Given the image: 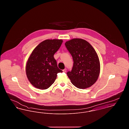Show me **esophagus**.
Here are the masks:
<instances>
[{"instance_id": "1", "label": "esophagus", "mask_w": 129, "mask_h": 129, "mask_svg": "<svg viewBox=\"0 0 129 129\" xmlns=\"http://www.w3.org/2000/svg\"><path fill=\"white\" fill-rule=\"evenodd\" d=\"M66 71H67V69H64V70H63V72L64 73H66Z\"/></svg>"}]
</instances>
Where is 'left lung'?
<instances>
[{
    "label": "left lung",
    "mask_w": 129,
    "mask_h": 129,
    "mask_svg": "<svg viewBox=\"0 0 129 129\" xmlns=\"http://www.w3.org/2000/svg\"><path fill=\"white\" fill-rule=\"evenodd\" d=\"M71 54L74 65L68 77L72 83L80 89L92 86L98 79L100 72V63L95 49L86 40L73 39L65 43Z\"/></svg>",
    "instance_id": "8db88e82"
}]
</instances>
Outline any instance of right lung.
<instances>
[{
	"label": "right lung",
	"instance_id": "1",
	"mask_svg": "<svg viewBox=\"0 0 129 129\" xmlns=\"http://www.w3.org/2000/svg\"><path fill=\"white\" fill-rule=\"evenodd\" d=\"M62 40H46L33 50L26 62L25 71L31 84L40 89L49 88L57 74L62 73L54 55L61 45Z\"/></svg>",
	"mask_w": 129,
	"mask_h": 129
}]
</instances>
